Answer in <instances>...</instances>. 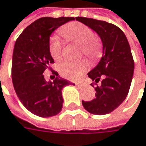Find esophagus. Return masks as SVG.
I'll return each instance as SVG.
<instances>
[{
  "mask_svg": "<svg viewBox=\"0 0 146 146\" xmlns=\"http://www.w3.org/2000/svg\"><path fill=\"white\" fill-rule=\"evenodd\" d=\"M76 85L77 86H83L84 84L83 83H76Z\"/></svg>",
  "mask_w": 146,
  "mask_h": 146,
  "instance_id": "obj_1",
  "label": "esophagus"
}]
</instances>
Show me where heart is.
<instances>
[{
	"label": "heart",
	"mask_w": 146,
	"mask_h": 146,
	"mask_svg": "<svg viewBox=\"0 0 146 146\" xmlns=\"http://www.w3.org/2000/svg\"><path fill=\"white\" fill-rule=\"evenodd\" d=\"M62 36L69 42L80 46L83 53L90 57H95L99 53V45L95 40V35L91 29L80 22H73L62 28ZM62 44L56 37H52L50 41L49 50L52 58L58 61L62 57ZM88 68L85 61L66 60L60 65V72L62 76L69 80H77Z\"/></svg>",
	"instance_id": "obj_1"
}]
</instances>
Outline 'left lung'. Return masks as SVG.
<instances>
[{
    "label": "left lung",
    "mask_w": 146,
    "mask_h": 146,
    "mask_svg": "<svg viewBox=\"0 0 146 146\" xmlns=\"http://www.w3.org/2000/svg\"><path fill=\"white\" fill-rule=\"evenodd\" d=\"M77 21L90 27L99 36L103 55L96 66L88 73L95 83V96L82 101L84 109L94 115H105L115 110L127 96L134 73V61L127 38L117 26L94 19L76 17Z\"/></svg>",
    "instance_id": "1"
}]
</instances>
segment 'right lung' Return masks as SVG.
<instances>
[{
    "mask_svg": "<svg viewBox=\"0 0 146 146\" xmlns=\"http://www.w3.org/2000/svg\"><path fill=\"white\" fill-rule=\"evenodd\" d=\"M75 20L74 17H42L29 25L15 42L12 58V81L22 104L42 117H52L62 111V89L69 80L58 76L47 81L44 71L54 62L49 50L50 37L56 29Z\"/></svg>",
    "mask_w": 146,
    "mask_h": 146,
    "instance_id": "right-lung-1",
    "label": "right lung"
}]
</instances>
